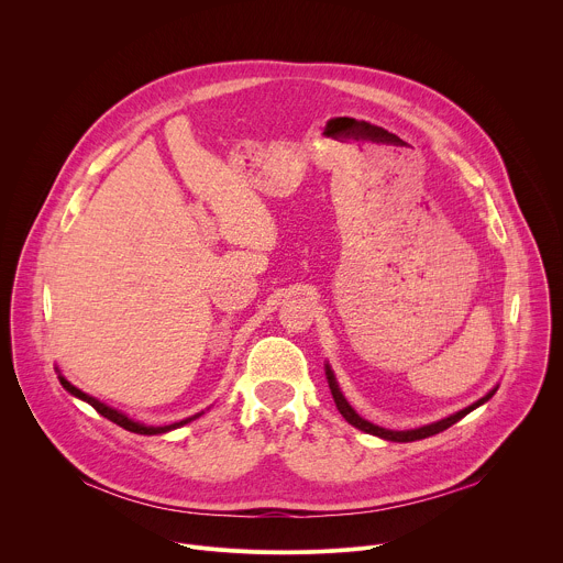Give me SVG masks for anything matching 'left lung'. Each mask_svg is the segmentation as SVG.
<instances>
[{
  "mask_svg": "<svg viewBox=\"0 0 563 563\" xmlns=\"http://www.w3.org/2000/svg\"><path fill=\"white\" fill-rule=\"evenodd\" d=\"M325 374H328V383H330V389H332V396H334V404H336V408H339V412L343 415V419L347 421V423H352L354 428H358V430H363V432H367V434H374V437H380V439H385V441H396V443H410V441H419V439H428V437H434V434H439V432H443V430H448L450 426H454L456 421H461L465 415H470L472 410H476L478 406H484L488 398H493L495 396V391H497V387L495 389H490L484 398H478L476 404H472V406H467L465 410H459L456 415H450V417H445V419H441V421H437V423H430V426H423V428H417V430H385V428H378V426H374V423H369V421H365L363 417H358L356 412H354V408L347 404L345 400V396L341 394V389H339V383H336V378H334V372L330 369V365H325Z\"/></svg>",
  "mask_w": 563,
  "mask_h": 563,
  "instance_id": "left-lung-1",
  "label": "left lung"
}]
</instances>
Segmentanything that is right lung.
<instances>
[{"label":"right lung","instance_id":"1","mask_svg":"<svg viewBox=\"0 0 563 563\" xmlns=\"http://www.w3.org/2000/svg\"><path fill=\"white\" fill-rule=\"evenodd\" d=\"M59 378V383H62V387L68 391V394H73V396H77V398H82V400H87V404L93 408V410H98L104 419H109V421H113L115 426H120V428H124V430H129V432H135V434H165V432H169V430H176V428H180V426H187L189 421H194V419H198L200 415H196V417H189V419H185V421H180V423H172V426H163V428H153V426H144V423H137V421H133V419H129L126 415H122V412H118V410H113V408H109L107 404H102V400H98V398H93V396H89V394H85L82 389H77L75 385H70L62 374L57 376Z\"/></svg>","mask_w":563,"mask_h":563}]
</instances>
